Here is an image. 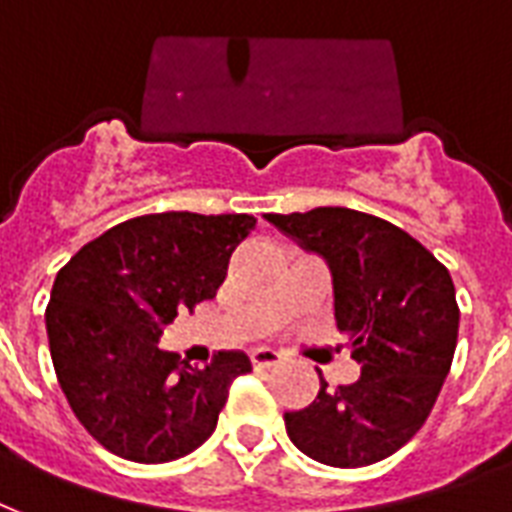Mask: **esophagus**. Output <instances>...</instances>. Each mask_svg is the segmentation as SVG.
Returning <instances> with one entry per match:
<instances>
[{"mask_svg":"<svg viewBox=\"0 0 512 512\" xmlns=\"http://www.w3.org/2000/svg\"><path fill=\"white\" fill-rule=\"evenodd\" d=\"M283 356L278 351H272V348H259V351L251 353V364L256 370H267V367H278Z\"/></svg>","mask_w":512,"mask_h":512,"instance_id":"esophagus-1","label":"esophagus"}]
</instances>
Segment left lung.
<instances>
[{
  "instance_id": "1",
  "label": "left lung",
  "mask_w": 512,
  "mask_h": 512,
  "mask_svg": "<svg viewBox=\"0 0 512 512\" xmlns=\"http://www.w3.org/2000/svg\"><path fill=\"white\" fill-rule=\"evenodd\" d=\"M329 264L334 321L361 378L286 413L291 443L329 467H367L397 453L432 413L451 370L459 305L451 272L424 245L378 215L351 207L267 213Z\"/></svg>"
}]
</instances>
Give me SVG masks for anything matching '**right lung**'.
<instances>
[{
	"instance_id": "obj_1",
	"label": "right lung",
	"mask_w": 512,
	"mask_h": 512,
	"mask_svg": "<svg viewBox=\"0 0 512 512\" xmlns=\"http://www.w3.org/2000/svg\"><path fill=\"white\" fill-rule=\"evenodd\" d=\"M248 213H156L107 229L53 280L45 310L59 386L96 443L115 456L161 464L197 451L215 432L229 386L251 372L242 351L191 367L161 351L178 310L213 299Z\"/></svg>"
}]
</instances>
